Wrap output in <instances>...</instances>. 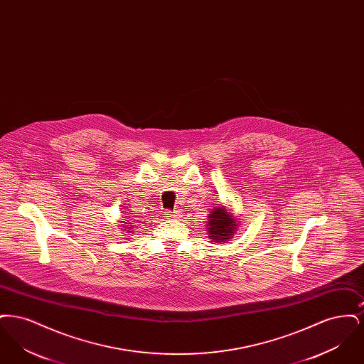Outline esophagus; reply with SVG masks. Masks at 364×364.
<instances>
[{"label": "esophagus", "instance_id": "1", "mask_svg": "<svg viewBox=\"0 0 364 364\" xmlns=\"http://www.w3.org/2000/svg\"><path fill=\"white\" fill-rule=\"evenodd\" d=\"M165 217H168L169 220H177L178 217H180V213L178 211H176V210H168V211H165Z\"/></svg>", "mask_w": 364, "mask_h": 364}]
</instances>
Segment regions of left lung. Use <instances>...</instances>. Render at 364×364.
<instances>
[{"mask_svg": "<svg viewBox=\"0 0 364 364\" xmlns=\"http://www.w3.org/2000/svg\"><path fill=\"white\" fill-rule=\"evenodd\" d=\"M208 235L215 242H224L233 230H236V221L230 218L225 208H215L208 214Z\"/></svg>", "mask_w": 364, "mask_h": 364, "instance_id": "obj_1", "label": "left lung"}]
</instances>
